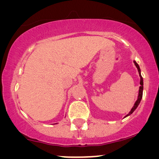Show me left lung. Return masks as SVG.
I'll return each instance as SVG.
<instances>
[{"label": "left lung", "mask_w": 159, "mask_h": 159, "mask_svg": "<svg viewBox=\"0 0 159 159\" xmlns=\"http://www.w3.org/2000/svg\"><path fill=\"white\" fill-rule=\"evenodd\" d=\"M134 65H135V66H136L137 69H138V72H139V76H140V88H139V93H138V100H137L135 103H134V106H133V107H132V109H131V111H129V114H128L127 115H126V116H125V117H127V116H129L130 114H132V113L134 112V111L136 109L137 107H138L139 104H140V101H141V99H142V98H143V77H142V76H141V73H140V66H139V65H138V64H137V62L135 61H134Z\"/></svg>", "instance_id": "8db88e82"}]
</instances>
